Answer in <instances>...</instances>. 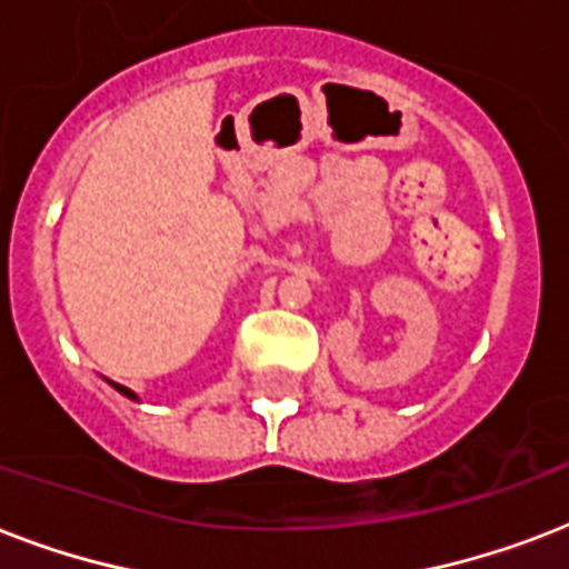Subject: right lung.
Wrapping results in <instances>:
<instances>
[{
	"mask_svg": "<svg viewBox=\"0 0 569 569\" xmlns=\"http://www.w3.org/2000/svg\"><path fill=\"white\" fill-rule=\"evenodd\" d=\"M114 389H118L120 396H127V398H132V401H136V392H132V389H127V387H120V383H114Z\"/></svg>",
	"mask_w": 569,
	"mask_h": 569,
	"instance_id": "add662e5",
	"label": "right lung"
}]
</instances>
